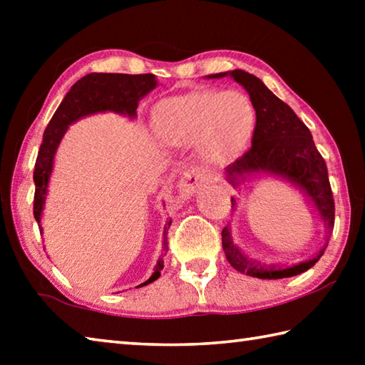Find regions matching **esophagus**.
Returning a JSON list of instances; mask_svg holds the SVG:
<instances>
[{
	"label": "esophagus",
	"mask_w": 365,
	"mask_h": 365,
	"mask_svg": "<svg viewBox=\"0 0 365 365\" xmlns=\"http://www.w3.org/2000/svg\"><path fill=\"white\" fill-rule=\"evenodd\" d=\"M205 182H206V177L200 169L190 168L188 170H185L182 174L178 187H180V190L185 195H193L197 190H200V187H202V183Z\"/></svg>",
	"instance_id": "esophagus-1"
}]
</instances>
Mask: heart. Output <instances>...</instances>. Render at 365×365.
<instances>
[{
    "label": "heart",
    "instance_id": "heart-1",
    "mask_svg": "<svg viewBox=\"0 0 365 365\" xmlns=\"http://www.w3.org/2000/svg\"><path fill=\"white\" fill-rule=\"evenodd\" d=\"M153 125L165 143L188 146L200 141L206 163L225 164L248 148L256 109L242 91L197 88L160 100L153 110Z\"/></svg>",
    "mask_w": 365,
    "mask_h": 365
}]
</instances>
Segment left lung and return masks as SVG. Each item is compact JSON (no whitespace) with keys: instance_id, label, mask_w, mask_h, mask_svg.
Returning a JSON list of instances; mask_svg holds the SVG:
<instances>
[{"instance_id":"obj_1","label":"left lung","mask_w":365,"mask_h":365,"mask_svg":"<svg viewBox=\"0 0 365 365\" xmlns=\"http://www.w3.org/2000/svg\"><path fill=\"white\" fill-rule=\"evenodd\" d=\"M224 76L233 77L235 82L245 86L256 109V127L251 138V148L232 165H228L227 175L230 182L235 185L237 177L243 178L245 174H252V172H269V174L288 178L311 197L330 235L335 224V201H333L329 182V170H327L322 154L314 145L312 135L306 123L293 113L287 103L272 93L262 83V80L252 73L235 69L232 72L215 73L211 77L220 78ZM233 206L235 200L232 197V207ZM329 240L330 238L325 240L327 245H329ZM327 245L311 261L280 269L275 265H264L245 256L233 245L228 227H224L222 230V248H224L227 261L242 274L257 277V279L275 280L302 274L322 257Z\"/></svg>"}]
</instances>
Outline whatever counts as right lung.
Masks as SVG:
<instances>
[{"mask_svg": "<svg viewBox=\"0 0 365 365\" xmlns=\"http://www.w3.org/2000/svg\"><path fill=\"white\" fill-rule=\"evenodd\" d=\"M158 85L154 73H88L76 82V85L67 91L63 103L59 104L56 113L49 120L48 127L43 133V141L36 156L34 182H35V196H34V217L38 222V228L41 230L40 220L43 205L46 200L48 180L53 170L54 153L58 150L61 138L64 137L67 127L72 122L88 114L103 113V110H114L119 114H127L135 117L137 114L138 101L146 93ZM172 219L165 224L164 228V252H168V230L170 228ZM164 267V261L159 259L154 269V274L145 283L138 287L148 285L160 277V270Z\"/></svg>", "mask_w": 365, "mask_h": 365, "instance_id": "right-lung-1", "label": "right lung"}]
</instances>
